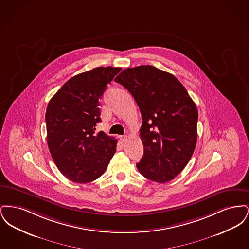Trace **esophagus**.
<instances>
[{
	"mask_svg": "<svg viewBox=\"0 0 249 249\" xmlns=\"http://www.w3.org/2000/svg\"><path fill=\"white\" fill-rule=\"evenodd\" d=\"M119 138L122 142H126L127 139H128V136L127 135H121V136H119Z\"/></svg>",
	"mask_w": 249,
	"mask_h": 249,
	"instance_id": "1",
	"label": "esophagus"
}]
</instances>
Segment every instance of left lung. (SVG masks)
Segmentation results:
<instances>
[{"label":"left lung","mask_w":249,"mask_h":249,"mask_svg":"<svg viewBox=\"0 0 249 249\" xmlns=\"http://www.w3.org/2000/svg\"><path fill=\"white\" fill-rule=\"evenodd\" d=\"M115 81L129 90L141 111L143 155L138 171L157 183L173 180L196 146V105L176 76L151 65L127 68Z\"/></svg>","instance_id":"obj_1"}]
</instances>
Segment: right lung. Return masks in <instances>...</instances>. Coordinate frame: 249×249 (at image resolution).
Returning a JSON list of instances; mask_svg holds the SVG:
<instances>
[{"label":"right lung","mask_w":249,"mask_h":249,"mask_svg":"<svg viewBox=\"0 0 249 249\" xmlns=\"http://www.w3.org/2000/svg\"><path fill=\"white\" fill-rule=\"evenodd\" d=\"M121 68L97 67L74 75L48 103L47 141L60 173L75 183L100 178L117 148L115 137L96 131L100 101Z\"/></svg>","instance_id":"obj_1"}]
</instances>
